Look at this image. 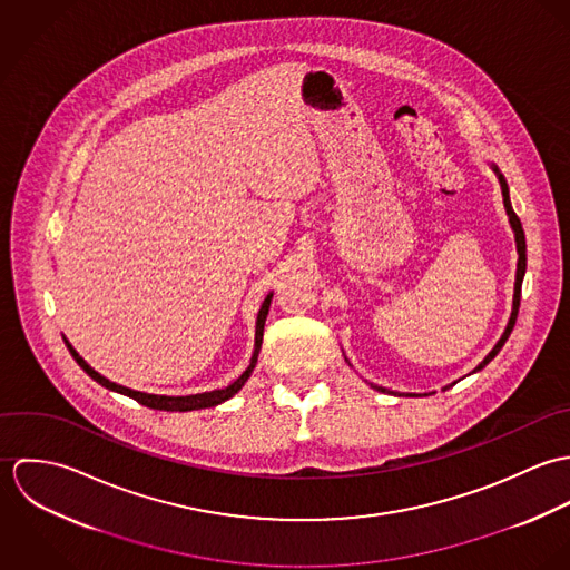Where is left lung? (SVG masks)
<instances>
[{
  "label": "left lung",
  "instance_id": "obj_1",
  "mask_svg": "<svg viewBox=\"0 0 570 570\" xmlns=\"http://www.w3.org/2000/svg\"><path fill=\"white\" fill-rule=\"evenodd\" d=\"M495 173H498V168H493ZM498 179H500V186H502V197H504V208H507V215H509V222H511V228H513V233H515V245H518V272H515V292H513V309H511V318H509V325L504 328V333H502V337L498 340V344L491 348V353H489L488 357L479 364V368L476 371H481L485 364H489L495 355H498V351L502 348V344L507 342V337L511 335V331H513V325H515V318H518V309H520V294H522V278H524V269H527V242H524V230H522V224H520V219H518V215L513 213V208H511V202H509V190H507V181H504V177L498 173ZM373 389H377V391H382V393H386V389H382V386H373Z\"/></svg>",
  "mask_w": 570,
  "mask_h": 570
}]
</instances>
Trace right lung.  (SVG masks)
<instances>
[{
    "instance_id": "1",
    "label": "right lung",
    "mask_w": 570,
    "mask_h": 570,
    "mask_svg": "<svg viewBox=\"0 0 570 570\" xmlns=\"http://www.w3.org/2000/svg\"><path fill=\"white\" fill-rule=\"evenodd\" d=\"M269 303H272V294L263 301V305H261V312H258V318H256V342H254V353H252V360H249V366L245 368L244 375L237 380V382H233L228 389H224V391H213V393H202V395H188V397H164V395H147V393H140V391H131V389H125V386H118V384H114V382H109V380H105L102 375H98L85 360H82L81 355L72 348V344L66 340V344H68V348H70V353H72V357L77 360V364L81 366L82 371L91 377V380H96L100 386H105V389H109V391H116V393H122V395H127V397H131V400H136L138 404H142V406L154 407V410H179V412H186V410H199V407H210L217 406V404H222V402H226V400H230L235 393H239L242 391V386H244L245 382H247V377L252 375V371H254V366H256V357H258V351H261V342H263V326H265V318H267V312H269Z\"/></svg>"
}]
</instances>
